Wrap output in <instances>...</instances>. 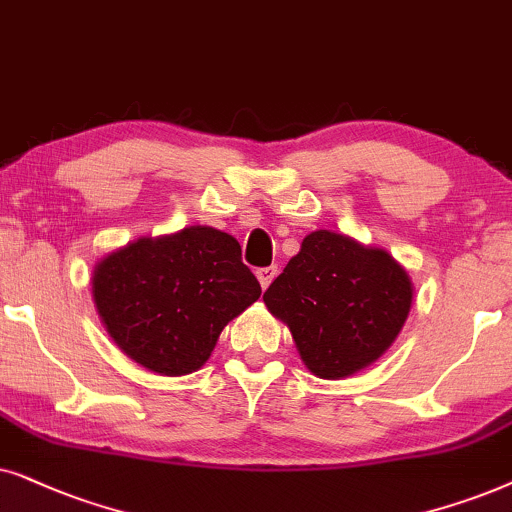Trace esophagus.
Segmentation results:
<instances>
[{"label": "esophagus", "mask_w": 512, "mask_h": 512, "mask_svg": "<svg viewBox=\"0 0 512 512\" xmlns=\"http://www.w3.org/2000/svg\"><path fill=\"white\" fill-rule=\"evenodd\" d=\"M276 274H278V267H262V269H257V281H260L262 288L267 290L271 281L276 278Z\"/></svg>", "instance_id": "obj_1"}]
</instances>
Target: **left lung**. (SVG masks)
<instances>
[{"label":"left lung","instance_id":"8db88e82","mask_svg":"<svg viewBox=\"0 0 512 512\" xmlns=\"http://www.w3.org/2000/svg\"><path fill=\"white\" fill-rule=\"evenodd\" d=\"M407 271L381 248L311 231L264 304L290 327L304 365L344 379L372 365L403 330L412 306Z\"/></svg>","mask_w":512,"mask_h":512}]
</instances>
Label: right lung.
<instances>
[{
	"label": "right lung",
	"instance_id": "obj_1",
	"mask_svg": "<svg viewBox=\"0 0 512 512\" xmlns=\"http://www.w3.org/2000/svg\"><path fill=\"white\" fill-rule=\"evenodd\" d=\"M91 283L109 337L166 377L199 370L224 325L262 295L236 238L213 227L138 238L102 257Z\"/></svg>",
	"mask_w": 512,
	"mask_h": 512
}]
</instances>
